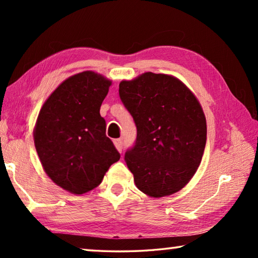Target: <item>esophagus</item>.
I'll return each instance as SVG.
<instances>
[{
  "mask_svg": "<svg viewBox=\"0 0 258 258\" xmlns=\"http://www.w3.org/2000/svg\"><path fill=\"white\" fill-rule=\"evenodd\" d=\"M113 143H115V147L117 148V150L119 152L123 151V141H121L120 139H116L115 141H113Z\"/></svg>",
  "mask_w": 258,
  "mask_h": 258,
  "instance_id": "1",
  "label": "esophagus"
}]
</instances>
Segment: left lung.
<instances>
[{
  "instance_id": "obj_1",
  "label": "left lung",
  "mask_w": 258,
  "mask_h": 258,
  "mask_svg": "<svg viewBox=\"0 0 258 258\" xmlns=\"http://www.w3.org/2000/svg\"><path fill=\"white\" fill-rule=\"evenodd\" d=\"M119 98L137 126L125 152L135 185L155 198L175 194L197 172L206 146L198 100L177 78L154 73L120 82Z\"/></svg>"
}]
</instances>
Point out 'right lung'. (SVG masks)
I'll use <instances>...</instances> for the list:
<instances>
[{
  "instance_id": "right-lung-1",
  "label": "right lung",
  "mask_w": 258,
  "mask_h": 258,
  "mask_svg": "<svg viewBox=\"0 0 258 258\" xmlns=\"http://www.w3.org/2000/svg\"><path fill=\"white\" fill-rule=\"evenodd\" d=\"M110 84L93 72L69 77L50 95L37 117L34 142L43 168L55 184L72 194L97 187L120 158L100 115Z\"/></svg>"
}]
</instances>
